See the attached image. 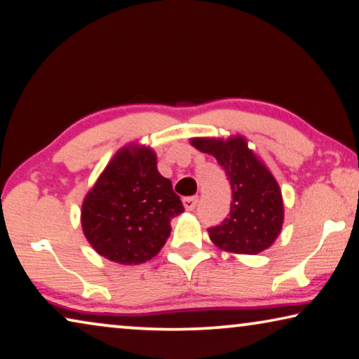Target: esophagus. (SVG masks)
I'll return each mask as SVG.
<instances>
[{"instance_id": "esophagus-1", "label": "esophagus", "mask_w": 359, "mask_h": 359, "mask_svg": "<svg viewBox=\"0 0 359 359\" xmlns=\"http://www.w3.org/2000/svg\"><path fill=\"white\" fill-rule=\"evenodd\" d=\"M184 207L186 210H194V208L198 205V196H192V197H186L184 201Z\"/></svg>"}]
</instances>
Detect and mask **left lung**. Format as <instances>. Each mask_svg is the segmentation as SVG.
<instances>
[{
    "label": "left lung",
    "instance_id": "1",
    "mask_svg": "<svg viewBox=\"0 0 359 359\" xmlns=\"http://www.w3.org/2000/svg\"><path fill=\"white\" fill-rule=\"evenodd\" d=\"M192 146L217 158L233 192L228 217L208 228L213 244L247 255L268 249L279 236L284 219L283 196L273 175L247 149L244 137L228 141L197 137Z\"/></svg>",
    "mask_w": 359,
    "mask_h": 359
}]
</instances>
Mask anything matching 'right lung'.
<instances>
[{
	"instance_id": "1",
	"label": "right lung",
	"mask_w": 359,
	"mask_h": 359,
	"mask_svg": "<svg viewBox=\"0 0 359 359\" xmlns=\"http://www.w3.org/2000/svg\"><path fill=\"white\" fill-rule=\"evenodd\" d=\"M183 212L172 181L157 172L156 154L125 147L86 196L81 224L99 255L140 264L161 252L172 233L170 222Z\"/></svg>"
}]
</instances>
